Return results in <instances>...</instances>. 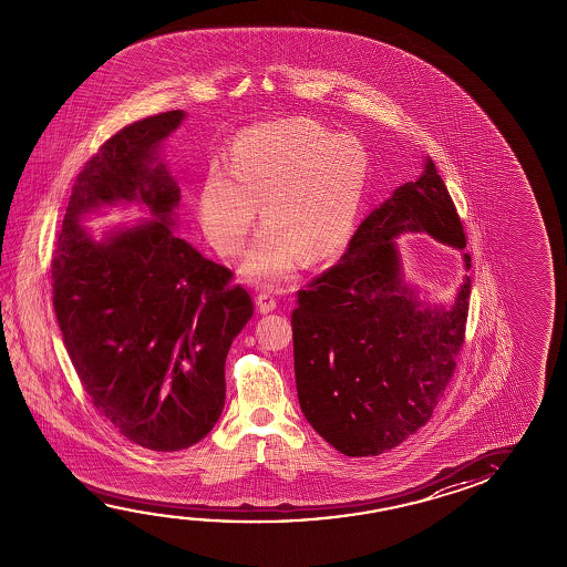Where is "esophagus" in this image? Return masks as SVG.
I'll use <instances>...</instances> for the list:
<instances>
[{
	"mask_svg": "<svg viewBox=\"0 0 567 567\" xmlns=\"http://www.w3.org/2000/svg\"><path fill=\"white\" fill-rule=\"evenodd\" d=\"M257 307H259L262 315H269L277 308V298L272 297L270 292H260V295H257Z\"/></svg>",
	"mask_w": 567,
	"mask_h": 567,
	"instance_id": "34e87169",
	"label": "esophagus"
}]
</instances>
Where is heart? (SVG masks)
<instances>
[{"mask_svg":"<svg viewBox=\"0 0 567 567\" xmlns=\"http://www.w3.org/2000/svg\"><path fill=\"white\" fill-rule=\"evenodd\" d=\"M368 152L353 136L307 118L241 132L227 169H205L197 217L209 245L224 257L243 251L257 204L260 227L243 272L280 285L302 262L330 257L352 231L368 184Z\"/></svg>","mask_w":567,"mask_h":567,"instance_id":"b5f03b06","label":"heart"}]
</instances>
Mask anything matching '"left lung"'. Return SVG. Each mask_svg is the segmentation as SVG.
I'll use <instances>...</instances> for the list:
<instances>
[{
  "instance_id": "obj_1",
  "label": "left lung",
  "mask_w": 567,
  "mask_h": 567,
  "mask_svg": "<svg viewBox=\"0 0 567 567\" xmlns=\"http://www.w3.org/2000/svg\"><path fill=\"white\" fill-rule=\"evenodd\" d=\"M427 231L466 247L453 197L427 159L355 229L342 259L297 292L292 312L300 409L346 456H375L427 423L463 350L471 277L451 308H429L401 282L393 237ZM471 269V255L464 252Z\"/></svg>"
}]
</instances>
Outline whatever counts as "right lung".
Instances as JSON below:
<instances>
[{
	"label": "right lung",
	"instance_id": "1",
	"mask_svg": "<svg viewBox=\"0 0 567 567\" xmlns=\"http://www.w3.org/2000/svg\"><path fill=\"white\" fill-rule=\"evenodd\" d=\"M184 112L132 122L79 172L51 259L53 307L66 352L96 411L132 443L172 453L202 441L224 411L225 358L251 320L233 270L172 231L179 187L159 142ZM140 198L159 219L93 243L89 208Z\"/></svg>",
	"mask_w": 567,
	"mask_h": 567
}]
</instances>
